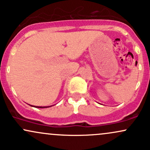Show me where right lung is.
<instances>
[{"mask_svg": "<svg viewBox=\"0 0 150 150\" xmlns=\"http://www.w3.org/2000/svg\"><path fill=\"white\" fill-rule=\"evenodd\" d=\"M37 108H46V107H49V106H35Z\"/></svg>", "mask_w": 150, "mask_h": 150, "instance_id": "1", "label": "right lung"}]
</instances>
